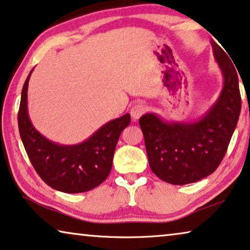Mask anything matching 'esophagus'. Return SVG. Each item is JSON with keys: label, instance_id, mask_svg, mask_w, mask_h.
Instances as JSON below:
<instances>
[{"label": "esophagus", "instance_id": "esophagus-1", "mask_svg": "<svg viewBox=\"0 0 250 250\" xmlns=\"http://www.w3.org/2000/svg\"><path fill=\"white\" fill-rule=\"evenodd\" d=\"M146 106H144V104H136L132 107L131 116H132L134 121H136V119H139L144 113H146Z\"/></svg>", "mask_w": 250, "mask_h": 250}]
</instances>
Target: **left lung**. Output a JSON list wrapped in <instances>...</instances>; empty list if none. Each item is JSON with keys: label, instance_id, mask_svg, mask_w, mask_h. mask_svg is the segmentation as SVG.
Listing matches in <instances>:
<instances>
[{"label": "left lung", "instance_id": "obj_1", "mask_svg": "<svg viewBox=\"0 0 250 250\" xmlns=\"http://www.w3.org/2000/svg\"><path fill=\"white\" fill-rule=\"evenodd\" d=\"M224 84L218 100L193 123H167L155 114L140 118L149 165L154 175L172 185L205 178L221 164L241 110L237 70L229 56L212 42Z\"/></svg>", "mask_w": 250, "mask_h": 250}]
</instances>
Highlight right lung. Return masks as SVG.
<instances>
[{
  "label": "right lung",
  "mask_w": 250,
  "mask_h": 250,
  "mask_svg": "<svg viewBox=\"0 0 250 250\" xmlns=\"http://www.w3.org/2000/svg\"><path fill=\"white\" fill-rule=\"evenodd\" d=\"M32 68L24 82L18 125L31 165L47 185L64 193H83L99 186L109 175L114 152L122 131L131 116L113 119L77 146H61L47 140L34 126L28 115L27 91Z\"/></svg>",
  "instance_id": "1"
}]
</instances>
